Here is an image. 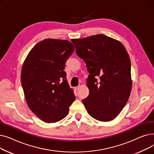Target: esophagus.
Returning <instances> with one entry per match:
<instances>
[{"mask_svg":"<svg viewBox=\"0 0 154 154\" xmlns=\"http://www.w3.org/2000/svg\"><path fill=\"white\" fill-rule=\"evenodd\" d=\"M80 87V85H79V86L76 87H75V90H79Z\"/></svg>","mask_w":154,"mask_h":154,"instance_id":"obj_1","label":"esophagus"}]
</instances>
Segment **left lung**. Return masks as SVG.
<instances>
[{
  "mask_svg": "<svg viewBox=\"0 0 154 154\" xmlns=\"http://www.w3.org/2000/svg\"><path fill=\"white\" fill-rule=\"evenodd\" d=\"M71 41L89 73L87 80L89 94L82 100L87 112L102 122L113 120L125 106L132 89L127 50L119 40L103 34Z\"/></svg>",
  "mask_w": 154,
  "mask_h": 154,
  "instance_id": "8db88e82",
  "label": "left lung"
}]
</instances>
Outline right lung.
Segmentation results:
<instances>
[{
	"instance_id": "add662e5",
	"label": "right lung",
	"mask_w": 154,
	"mask_h": 154,
	"mask_svg": "<svg viewBox=\"0 0 154 154\" xmlns=\"http://www.w3.org/2000/svg\"><path fill=\"white\" fill-rule=\"evenodd\" d=\"M74 48L69 40L45 39L32 48L23 63L21 83L26 100L45 122L66 117L75 99L63 70Z\"/></svg>"
}]
</instances>
